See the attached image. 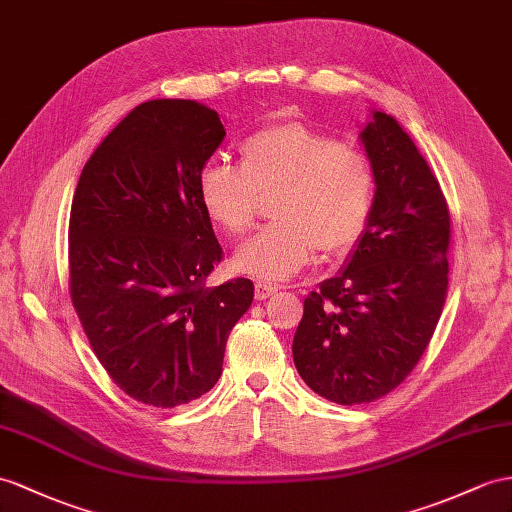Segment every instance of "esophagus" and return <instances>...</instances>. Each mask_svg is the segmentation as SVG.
I'll return each mask as SVG.
<instances>
[{"instance_id": "34e87169", "label": "esophagus", "mask_w": 512, "mask_h": 512, "mask_svg": "<svg viewBox=\"0 0 512 512\" xmlns=\"http://www.w3.org/2000/svg\"><path fill=\"white\" fill-rule=\"evenodd\" d=\"M276 291H278V284H271V282H265V280L256 282V299H267Z\"/></svg>"}]
</instances>
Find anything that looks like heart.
<instances>
[{"label":"heart","mask_w":512,"mask_h":512,"mask_svg":"<svg viewBox=\"0 0 512 512\" xmlns=\"http://www.w3.org/2000/svg\"><path fill=\"white\" fill-rule=\"evenodd\" d=\"M267 197L276 223L236 252L234 267L280 280L313 263L317 252L343 256L360 241L376 202V171L360 147L289 121L249 136L241 167L210 158L199 173L206 215L230 234L252 228Z\"/></svg>","instance_id":"b5f03b06"}]
</instances>
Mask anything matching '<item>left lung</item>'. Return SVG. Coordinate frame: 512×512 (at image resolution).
<instances>
[{"label":"left lung","mask_w":512,"mask_h":512,"mask_svg":"<svg viewBox=\"0 0 512 512\" xmlns=\"http://www.w3.org/2000/svg\"><path fill=\"white\" fill-rule=\"evenodd\" d=\"M376 171V202L339 276L304 299L293 339L297 373L317 395L369 404L400 386L426 352L447 293L452 219L410 136L373 112L360 132Z\"/></svg>","instance_id":"1"}]
</instances>
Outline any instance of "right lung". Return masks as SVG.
I'll return each instance as SVG.
<instances>
[{"label": "right lung", "mask_w": 512, "mask_h": 512, "mask_svg": "<svg viewBox=\"0 0 512 512\" xmlns=\"http://www.w3.org/2000/svg\"><path fill=\"white\" fill-rule=\"evenodd\" d=\"M226 130L195 99L136 106L86 162L69 215V293L110 380L132 400L176 408L223 371L228 334L254 299L223 260L199 173Z\"/></svg>", "instance_id": "add662e5"}]
</instances>
